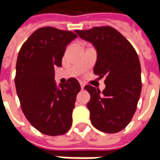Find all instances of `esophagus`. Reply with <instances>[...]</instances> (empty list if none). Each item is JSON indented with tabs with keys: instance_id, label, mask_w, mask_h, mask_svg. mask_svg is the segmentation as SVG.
Listing matches in <instances>:
<instances>
[{
	"instance_id": "1",
	"label": "esophagus",
	"mask_w": 160,
	"mask_h": 160,
	"mask_svg": "<svg viewBox=\"0 0 160 160\" xmlns=\"http://www.w3.org/2000/svg\"><path fill=\"white\" fill-rule=\"evenodd\" d=\"M80 85H81V88H82V89H83V88H84V85H85V84H84L83 82H81V83H80Z\"/></svg>"
}]
</instances>
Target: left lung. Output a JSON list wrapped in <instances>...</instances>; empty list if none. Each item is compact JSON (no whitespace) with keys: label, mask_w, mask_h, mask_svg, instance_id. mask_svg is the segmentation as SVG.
Listing matches in <instances>:
<instances>
[{"label":"left lung","mask_w":160,"mask_h":160,"mask_svg":"<svg viewBox=\"0 0 160 160\" xmlns=\"http://www.w3.org/2000/svg\"><path fill=\"white\" fill-rule=\"evenodd\" d=\"M82 39L97 50L93 73L105 77V89L84 86L91 95L87 103L92 126L107 133L123 130L130 123L142 91L141 65L134 48L122 34L111 27L76 30Z\"/></svg>","instance_id":"obj_1"}]
</instances>
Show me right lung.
<instances>
[{"instance_id":"add662e5","label":"right lung","mask_w":160,"mask_h":160,"mask_svg":"<svg viewBox=\"0 0 160 160\" xmlns=\"http://www.w3.org/2000/svg\"><path fill=\"white\" fill-rule=\"evenodd\" d=\"M77 35L52 27L35 30L19 50L15 84L20 106L42 133L64 134L72 126V111L81 86L76 78L57 87L54 68L61 67L66 47Z\"/></svg>"}]
</instances>
